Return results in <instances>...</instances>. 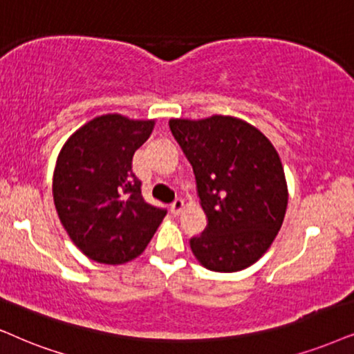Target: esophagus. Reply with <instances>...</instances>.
Masks as SVG:
<instances>
[{
    "mask_svg": "<svg viewBox=\"0 0 354 354\" xmlns=\"http://www.w3.org/2000/svg\"><path fill=\"white\" fill-rule=\"evenodd\" d=\"M183 209H185V201H183V199H176L171 204V214H173V216H180V214L183 212Z\"/></svg>",
    "mask_w": 354,
    "mask_h": 354,
    "instance_id": "34e87169",
    "label": "esophagus"
}]
</instances>
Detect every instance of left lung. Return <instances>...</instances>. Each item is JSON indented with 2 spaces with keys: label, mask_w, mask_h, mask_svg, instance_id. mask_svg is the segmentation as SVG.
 I'll list each match as a JSON object with an SVG mask.
<instances>
[{
  "label": "left lung",
  "mask_w": 354,
  "mask_h": 354,
  "mask_svg": "<svg viewBox=\"0 0 354 354\" xmlns=\"http://www.w3.org/2000/svg\"><path fill=\"white\" fill-rule=\"evenodd\" d=\"M192 165L207 227L189 240L210 271L235 272L268 252L283 225L288 183L279 153L265 133L234 115L169 119Z\"/></svg>",
  "instance_id": "obj_1"
}]
</instances>
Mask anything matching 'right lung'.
I'll return each mask as SVG.
<instances>
[{
	"label": "right lung",
	"instance_id": "right-lung-1",
	"mask_svg": "<svg viewBox=\"0 0 354 354\" xmlns=\"http://www.w3.org/2000/svg\"><path fill=\"white\" fill-rule=\"evenodd\" d=\"M155 119L104 114L75 131L58 153L53 203L66 234L89 259L124 265L144 253L167 210L147 204L132 158Z\"/></svg>",
	"mask_w": 354,
	"mask_h": 354
}]
</instances>
